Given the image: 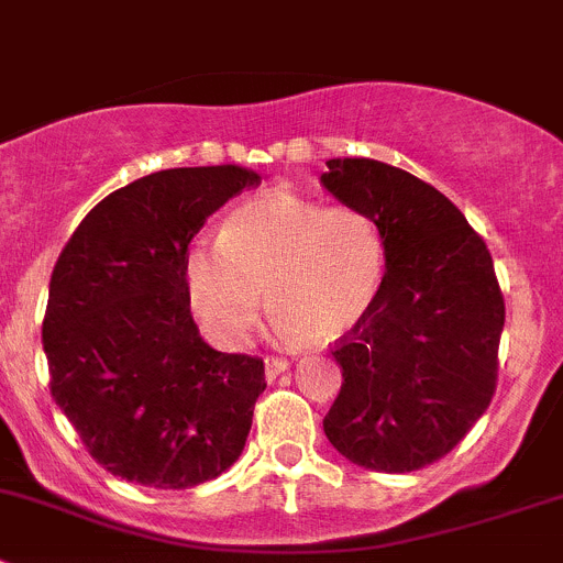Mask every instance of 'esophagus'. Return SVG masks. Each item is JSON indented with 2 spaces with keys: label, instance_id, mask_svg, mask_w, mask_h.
<instances>
[{
  "label": "esophagus",
  "instance_id": "34e87169",
  "mask_svg": "<svg viewBox=\"0 0 563 563\" xmlns=\"http://www.w3.org/2000/svg\"><path fill=\"white\" fill-rule=\"evenodd\" d=\"M288 365H291V362H288L286 356H266V360H264L266 382H275V378L280 376V373L288 371Z\"/></svg>",
  "mask_w": 563,
  "mask_h": 563
}]
</instances>
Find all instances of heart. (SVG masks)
Here are the masks:
<instances>
[{
  "instance_id": "obj_1",
  "label": "heart",
  "mask_w": 563,
  "mask_h": 563,
  "mask_svg": "<svg viewBox=\"0 0 563 563\" xmlns=\"http://www.w3.org/2000/svg\"><path fill=\"white\" fill-rule=\"evenodd\" d=\"M384 277L387 240L371 214L294 192L240 203L220 240L192 242L185 255L192 313L225 349L245 343L264 291L277 332L332 343L371 313Z\"/></svg>"
}]
</instances>
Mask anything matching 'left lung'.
<instances>
[{"instance_id": "left-lung-1", "label": "left lung", "mask_w": 563, "mask_h": 563, "mask_svg": "<svg viewBox=\"0 0 563 563\" xmlns=\"http://www.w3.org/2000/svg\"><path fill=\"white\" fill-rule=\"evenodd\" d=\"M327 168L323 187L384 231L387 277L371 313L334 340L343 384L323 433L362 468L419 471L455 450L496 391L504 294L490 250L402 168L371 157Z\"/></svg>"}]
</instances>
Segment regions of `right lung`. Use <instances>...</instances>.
<instances>
[{"mask_svg":"<svg viewBox=\"0 0 563 563\" xmlns=\"http://www.w3.org/2000/svg\"><path fill=\"white\" fill-rule=\"evenodd\" d=\"M258 185L240 166L141 176L106 196L56 258L43 318L51 397L113 476L185 490L245 450L264 360L203 343L185 255L209 214Z\"/></svg>","mask_w":563,"mask_h":563,"instance_id":"obj_1","label":"right lung"}]
</instances>
